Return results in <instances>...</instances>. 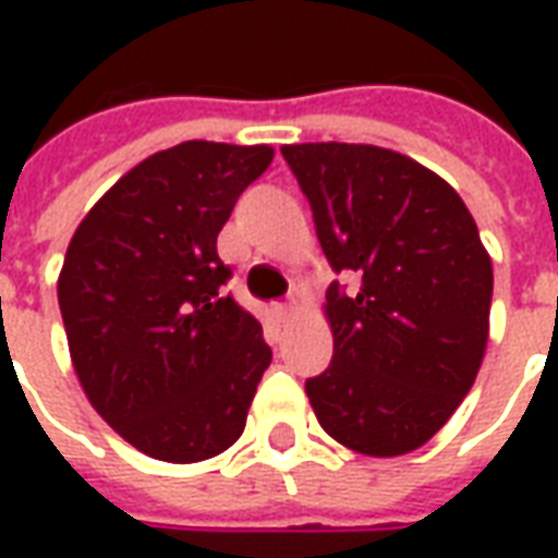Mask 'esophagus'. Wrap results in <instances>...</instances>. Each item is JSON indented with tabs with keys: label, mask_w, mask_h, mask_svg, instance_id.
<instances>
[{
	"label": "esophagus",
	"mask_w": 558,
	"mask_h": 558,
	"mask_svg": "<svg viewBox=\"0 0 558 558\" xmlns=\"http://www.w3.org/2000/svg\"><path fill=\"white\" fill-rule=\"evenodd\" d=\"M292 314H295V304H292V302L278 304V319H280V323H290Z\"/></svg>",
	"instance_id": "1"
}]
</instances>
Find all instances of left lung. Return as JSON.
I'll list each match as a JSON object with an SVG mask.
<instances>
[{"label":"left lung","instance_id":"8db88e82","mask_svg":"<svg viewBox=\"0 0 558 558\" xmlns=\"http://www.w3.org/2000/svg\"><path fill=\"white\" fill-rule=\"evenodd\" d=\"M314 211L331 280L335 355L304 383L323 430L371 457L410 454L451 418L478 376L493 266L463 199L391 148H280Z\"/></svg>","mask_w":558,"mask_h":558}]
</instances>
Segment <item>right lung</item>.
<instances>
[{
  "mask_svg": "<svg viewBox=\"0 0 558 558\" xmlns=\"http://www.w3.org/2000/svg\"><path fill=\"white\" fill-rule=\"evenodd\" d=\"M275 151L187 140L95 203L68 244L59 311L89 403L167 463L227 451L271 364L263 326L223 292L218 232Z\"/></svg>",
  "mask_w": 558,
  "mask_h": 558,
  "instance_id": "add662e5",
  "label": "right lung"
}]
</instances>
